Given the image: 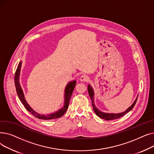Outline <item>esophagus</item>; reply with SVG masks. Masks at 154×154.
<instances>
[{
  "mask_svg": "<svg viewBox=\"0 0 154 154\" xmlns=\"http://www.w3.org/2000/svg\"><path fill=\"white\" fill-rule=\"evenodd\" d=\"M80 80L82 82H88V80H89V77L85 74H83L82 75L80 76Z\"/></svg>",
  "mask_w": 154,
  "mask_h": 154,
  "instance_id": "1",
  "label": "esophagus"
}]
</instances>
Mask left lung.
<instances>
[{
	"label": "left lung",
	"mask_w": 154,
	"mask_h": 154,
	"mask_svg": "<svg viewBox=\"0 0 154 154\" xmlns=\"http://www.w3.org/2000/svg\"><path fill=\"white\" fill-rule=\"evenodd\" d=\"M87 90H88V94H89L90 97H91V100H92V107H93V109H94L95 113L97 114V116H99V117H100L102 119H103L105 120H114V119H119V118H120L121 117H122L125 114H126L127 112H128L129 111L131 110L134 108V106L135 105V103L137 102V97L136 100H135V102H134V103L132 105V106L130 107H129L128 109H127L124 112L120 113V114H107V113H103V112H100V110H99L97 109L96 107L95 106L94 102V91H93L92 88L90 86V85H88Z\"/></svg>",
	"instance_id": "8db88e82"
}]
</instances>
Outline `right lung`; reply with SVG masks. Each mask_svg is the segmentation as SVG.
I'll return each instance as SVG.
<instances>
[{
  "mask_svg": "<svg viewBox=\"0 0 154 154\" xmlns=\"http://www.w3.org/2000/svg\"><path fill=\"white\" fill-rule=\"evenodd\" d=\"M21 65H22V61H20L19 62L17 69V70H16L14 80H15V88H16V91H17V95L19 97L20 100L23 105V106L25 107V108L29 112H30V114H32L34 116H35V117L39 119H42V120H51V119H57V118H59V117H62V116H63V114L66 113V112L67 111V108L69 107V102H70V100L71 98V96H72L73 91H74V87L75 86V84H76L75 80H74V81L70 82L67 85V87L66 88V90H65V103H64V106L62 109H61L60 110H59L57 112L53 113V114L47 115V116L39 114L36 112H35L29 106V104L27 103L25 98H24V95H23L22 88L20 87V85L19 84V81Z\"/></svg>",
  "mask_w": 154,
  "mask_h": 154,
  "instance_id": "add662e5",
  "label": "right lung"
}]
</instances>
